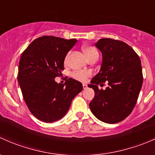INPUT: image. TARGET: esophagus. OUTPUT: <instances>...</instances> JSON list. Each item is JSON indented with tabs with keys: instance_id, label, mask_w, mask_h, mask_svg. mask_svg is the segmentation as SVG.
<instances>
[{
	"instance_id": "1",
	"label": "esophagus",
	"mask_w": 155,
	"mask_h": 155,
	"mask_svg": "<svg viewBox=\"0 0 155 155\" xmlns=\"http://www.w3.org/2000/svg\"><path fill=\"white\" fill-rule=\"evenodd\" d=\"M82 86H83L84 89H86L87 87V85H86V84H83V85H82Z\"/></svg>"
}]
</instances>
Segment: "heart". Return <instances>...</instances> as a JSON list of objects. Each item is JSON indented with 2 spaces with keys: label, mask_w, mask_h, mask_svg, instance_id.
<instances>
[{
  "label": "heart",
  "mask_w": 155,
  "mask_h": 155,
  "mask_svg": "<svg viewBox=\"0 0 155 155\" xmlns=\"http://www.w3.org/2000/svg\"><path fill=\"white\" fill-rule=\"evenodd\" d=\"M83 51L85 53V56H86L87 59L88 60L90 58L93 57V56L98 54V51H97V49L94 46H86L83 48ZM69 58V54H67V56L65 57L64 61L65 63H67ZM91 72L87 71V70H82V71H75L72 73V76L74 79H77V80L81 81V82H85L87 80V77L91 76Z\"/></svg>",
  "instance_id": "obj_1"
}]
</instances>
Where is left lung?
<instances>
[{
	"mask_svg": "<svg viewBox=\"0 0 155 155\" xmlns=\"http://www.w3.org/2000/svg\"><path fill=\"white\" fill-rule=\"evenodd\" d=\"M95 46L102 53V64L87 85L95 93L89 107L101 121L115 124L126 118L137 104L143 81L141 61L130 46L120 40L101 39ZM105 81L108 87L100 90L98 85Z\"/></svg>",
	"mask_w": 155,
	"mask_h": 155,
	"instance_id": "left-lung-1",
	"label": "left lung"
}]
</instances>
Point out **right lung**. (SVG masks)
Segmentation results:
<instances>
[{"mask_svg": "<svg viewBox=\"0 0 155 155\" xmlns=\"http://www.w3.org/2000/svg\"><path fill=\"white\" fill-rule=\"evenodd\" d=\"M77 40L43 36L23 51L18 81L30 112L39 120L53 122L63 118L73 98L82 90L79 81L69 78L64 85L54 79L62 74L67 54Z\"/></svg>", "mask_w": 155, "mask_h": 155, "instance_id": "add662e5", "label": "right lung"}]
</instances>
